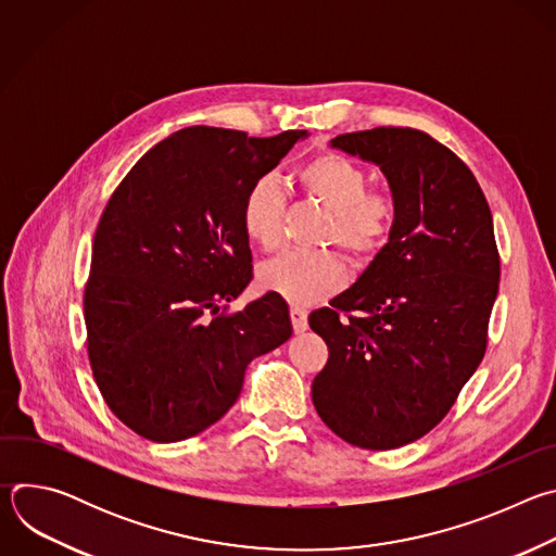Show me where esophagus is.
I'll use <instances>...</instances> for the list:
<instances>
[{"mask_svg":"<svg viewBox=\"0 0 556 556\" xmlns=\"http://www.w3.org/2000/svg\"><path fill=\"white\" fill-rule=\"evenodd\" d=\"M290 321H292V328H294L296 334L307 330V314H305L303 307H299V305L290 307Z\"/></svg>","mask_w":556,"mask_h":556,"instance_id":"1","label":"esophagus"}]
</instances>
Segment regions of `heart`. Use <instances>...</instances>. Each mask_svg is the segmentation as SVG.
I'll return each instance as SVG.
<instances>
[{
  "mask_svg": "<svg viewBox=\"0 0 556 556\" xmlns=\"http://www.w3.org/2000/svg\"><path fill=\"white\" fill-rule=\"evenodd\" d=\"M301 189L332 213L326 240L352 257H371L391 232L395 202L387 191L367 189L365 172L341 153H316L296 169ZM286 198L273 176L255 180L242 200V230L257 249L270 253L281 244ZM345 281L337 253H286L260 268L262 288L292 303L324 299Z\"/></svg>",
  "mask_w": 556,
  "mask_h": 556,
  "instance_id": "b5f03b06",
  "label": "heart"
}]
</instances>
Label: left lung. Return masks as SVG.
Segmentation results:
<instances>
[{
    "label": "left lung",
    "mask_w": 556,
    "mask_h": 556,
    "mask_svg": "<svg viewBox=\"0 0 556 556\" xmlns=\"http://www.w3.org/2000/svg\"><path fill=\"white\" fill-rule=\"evenodd\" d=\"M330 144L380 167L395 219L356 283L309 314L330 350L312 403L345 442L399 448L448 414L484 358L500 290L493 215L470 169L420 129L376 127Z\"/></svg>",
    "instance_id": "obj_1"
}]
</instances>
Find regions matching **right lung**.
I'll return each mask as SVG.
<instances>
[{
  "label": "right lung",
  "instance_id": "1",
  "mask_svg": "<svg viewBox=\"0 0 556 556\" xmlns=\"http://www.w3.org/2000/svg\"><path fill=\"white\" fill-rule=\"evenodd\" d=\"M305 134L187 127L112 193L84 294L88 356L103 401L134 433L178 442L208 429L240 399L249 363L290 339L277 292L217 312L253 279L242 200Z\"/></svg>",
  "mask_w": 556,
  "mask_h": 556
}]
</instances>
